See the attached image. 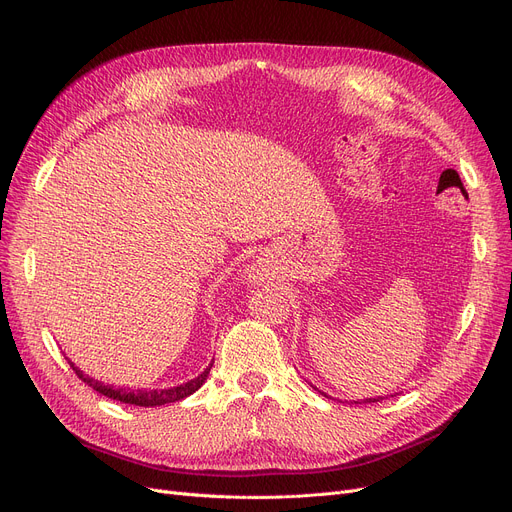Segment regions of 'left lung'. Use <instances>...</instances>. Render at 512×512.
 <instances>
[{"label": "left lung", "instance_id": "8db88e82", "mask_svg": "<svg viewBox=\"0 0 512 512\" xmlns=\"http://www.w3.org/2000/svg\"><path fill=\"white\" fill-rule=\"evenodd\" d=\"M378 400H382V398H380V396H378V398H369L367 402H378Z\"/></svg>", "mask_w": 512, "mask_h": 512}]
</instances>
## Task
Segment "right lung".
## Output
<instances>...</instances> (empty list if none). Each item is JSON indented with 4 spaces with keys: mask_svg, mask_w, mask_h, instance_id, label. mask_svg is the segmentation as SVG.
I'll return each mask as SVG.
<instances>
[{
    "mask_svg": "<svg viewBox=\"0 0 512 512\" xmlns=\"http://www.w3.org/2000/svg\"><path fill=\"white\" fill-rule=\"evenodd\" d=\"M70 363V361H68ZM213 365V363H211ZM211 365L199 375V378L180 384L176 388H168V390H126V388H114V386H105L89 375H85L78 367H74L70 363V367L74 369V373L78 375V380H83L85 384H89L93 390H97L99 394L107 396V398H114L120 402H126V405H137V407H161V405H168V402H178L186 396H191L195 390H199L203 386V382L207 380L209 369Z\"/></svg>",
    "mask_w": 512,
    "mask_h": 512,
    "instance_id": "1",
    "label": "right lung"
}]
</instances>
